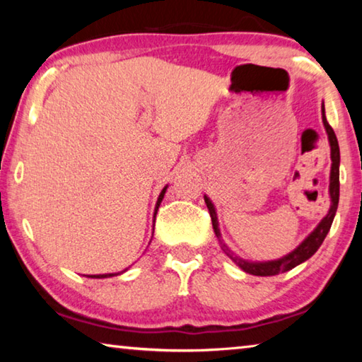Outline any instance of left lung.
<instances>
[{"label": "left lung", "mask_w": 362, "mask_h": 362, "mask_svg": "<svg viewBox=\"0 0 362 362\" xmlns=\"http://www.w3.org/2000/svg\"><path fill=\"white\" fill-rule=\"evenodd\" d=\"M322 122L324 127H326L327 136H329V142H330V158H332V170H330V199H332V206H330L329 214L326 217L321 220V223L317 225V228L311 233V235L306 238V240L300 244V246L293 250L292 254L283 257V259L274 260V262H265V263H250L246 260L238 259V257H233V254L228 250V247L225 246L220 240V231H218V223H217V216H216V209H214L212 203L207 198L206 204L207 209H209L211 218H212V226L214 231H216V236L218 238V243L222 249L228 254L233 260H235L238 265H240L244 272L249 274H255V276H274V274L289 272L293 267L300 265V263L308 260L311 255H313L324 241V238L327 236V233L330 230V225L334 222L335 212H337V206H339V194H340V174H339V166H340V150H339V142H337L335 132L332 127L326 119V113H324V105H322Z\"/></svg>", "instance_id": "1"}]
</instances>
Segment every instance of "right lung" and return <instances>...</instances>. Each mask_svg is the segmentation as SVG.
Wrapping results in <instances>:
<instances>
[{
  "instance_id": "obj_1",
  "label": "right lung",
  "mask_w": 362,
  "mask_h": 362,
  "mask_svg": "<svg viewBox=\"0 0 362 362\" xmlns=\"http://www.w3.org/2000/svg\"><path fill=\"white\" fill-rule=\"evenodd\" d=\"M164 193H166V188L163 189L161 194H159L158 203H156V211H158V207H159V204H161V201L164 198ZM156 211H155V217H156ZM110 276H115V274H93V276H89V278H110Z\"/></svg>"
}]
</instances>
